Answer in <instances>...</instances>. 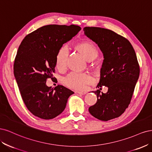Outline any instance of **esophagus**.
I'll use <instances>...</instances> for the list:
<instances>
[{
    "label": "esophagus",
    "mask_w": 152,
    "mask_h": 152,
    "mask_svg": "<svg viewBox=\"0 0 152 152\" xmlns=\"http://www.w3.org/2000/svg\"><path fill=\"white\" fill-rule=\"evenodd\" d=\"M76 93H77V94H79L80 95H85L86 94V91H76Z\"/></svg>",
    "instance_id": "1"
}]
</instances>
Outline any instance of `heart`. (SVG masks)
Returning <instances> with one entry per match:
<instances>
[{"label":"heart","instance_id":"1","mask_svg":"<svg viewBox=\"0 0 152 152\" xmlns=\"http://www.w3.org/2000/svg\"><path fill=\"white\" fill-rule=\"evenodd\" d=\"M77 47L88 60H93L98 56V50L92 43L83 42L77 45ZM69 47L62 46L56 56V66L59 70H64L67 66L69 57ZM93 81L92 77L88 73L72 71L64 79V83L68 87L76 90H83L88 84Z\"/></svg>","mask_w":152,"mask_h":152}]
</instances>
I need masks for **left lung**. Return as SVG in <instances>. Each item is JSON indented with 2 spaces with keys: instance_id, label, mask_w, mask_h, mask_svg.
Here are the masks:
<instances>
[{
  "instance_id": "left-lung-1",
  "label": "left lung",
  "mask_w": 152,
  "mask_h": 152,
  "mask_svg": "<svg viewBox=\"0 0 152 152\" xmlns=\"http://www.w3.org/2000/svg\"><path fill=\"white\" fill-rule=\"evenodd\" d=\"M85 35L95 42L104 54L96 103L89 107L95 118L107 121L118 117L128 108L140 75L134 48L128 40L114 31L99 27H85ZM108 88L106 94L101 88Z\"/></svg>"
}]
</instances>
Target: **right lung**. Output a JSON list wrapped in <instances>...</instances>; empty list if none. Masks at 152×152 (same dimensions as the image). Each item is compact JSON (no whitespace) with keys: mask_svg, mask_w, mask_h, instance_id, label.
I'll return each mask as SVG.
<instances>
[{"mask_svg":"<svg viewBox=\"0 0 152 152\" xmlns=\"http://www.w3.org/2000/svg\"><path fill=\"white\" fill-rule=\"evenodd\" d=\"M81 30L74 24H50L28 34L21 42L14 60V75L24 104L34 115L55 118L74 94L62 85L52 88L46 81L53 79L58 50Z\"/></svg>","mask_w":152,"mask_h":152,"instance_id":"add662e5","label":"right lung"}]
</instances>
